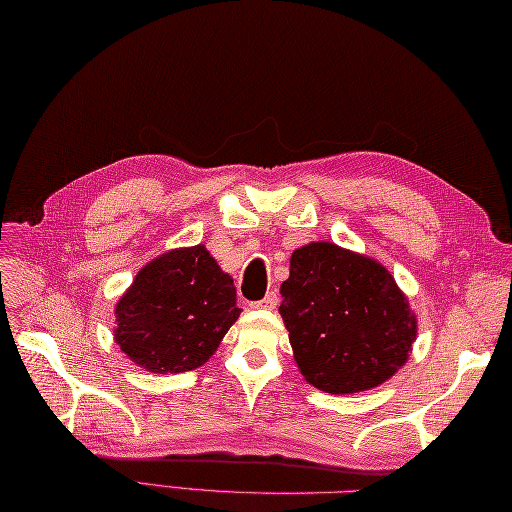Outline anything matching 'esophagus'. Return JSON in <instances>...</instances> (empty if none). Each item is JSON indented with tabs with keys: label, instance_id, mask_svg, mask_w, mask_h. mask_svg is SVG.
I'll return each instance as SVG.
<instances>
[{
	"label": "esophagus",
	"instance_id": "1",
	"mask_svg": "<svg viewBox=\"0 0 512 512\" xmlns=\"http://www.w3.org/2000/svg\"><path fill=\"white\" fill-rule=\"evenodd\" d=\"M276 305H278V294H276V291H271V294H267L263 300L252 302L254 309H274Z\"/></svg>",
	"mask_w": 512,
	"mask_h": 512
}]
</instances>
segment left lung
Instances as JSON below:
<instances>
[{
    "mask_svg": "<svg viewBox=\"0 0 512 512\" xmlns=\"http://www.w3.org/2000/svg\"><path fill=\"white\" fill-rule=\"evenodd\" d=\"M280 316L307 382L327 393L378 387L406 362L415 316L382 265L331 243L291 254Z\"/></svg>",
    "mask_w": 512,
    "mask_h": 512,
    "instance_id": "1",
    "label": "left lung"
}]
</instances>
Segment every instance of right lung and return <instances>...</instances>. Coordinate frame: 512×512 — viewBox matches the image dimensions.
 <instances>
[{
  "label": "right lung",
  "mask_w": 512,
  "mask_h": 512,
  "mask_svg": "<svg viewBox=\"0 0 512 512\" xmlns=\"http://www.w3.org/2000/svg\"><path fill=\"white\" fill-rule=\"evenodd\" d=\"M114 314L125 356L152 373H181L207 362L241 309L234 280L196 245L145 265Z\"/></svg>",
  "instance_id": "add662e5"
}]
</instances>
